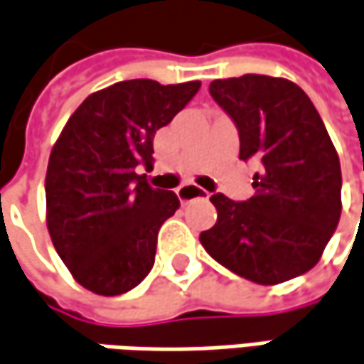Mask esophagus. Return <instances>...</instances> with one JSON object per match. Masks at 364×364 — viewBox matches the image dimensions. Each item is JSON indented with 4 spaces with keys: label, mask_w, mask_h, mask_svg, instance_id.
I'll list each match as a JSON object with an SVG mask.
<instances>
[{
    "label": "esophagus",
    "mask_w": 364,
    "mask_h": 364,
    "mask_svg": "<svg viewBox=\"0 0 364 364\" xmlns=\"http://www.w3.org/2000/svg\"><path fill=\"white\" fill-rule=\"evenodd\" d=\"M177 196L181 199V203H187V201H191V199H198V198H208L210 193L205 191V189H201L198 185H181L179 189H177Z\"/></svg>",
    "instance_id": "1"
}]
</instances>
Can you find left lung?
Here are the masks:
<instances>
[{"label": "left lung", "instance_id": "left-lung-1", "mask_svg": "<svg viewBox=\"0 0 364 364\" xmlns=\"http://www.w3.org/2000/svg\"><path fill=\"white\" fill-rule=\"evenodd\" d=\"M210 95L240 138V159H257L255 196H212L213 228L199 240L232 273L259 285L304 275L320 261L340 220V161L318 109L295 83L242 75L210 83Z\"/></svg>", "mask_w": 364, "mask_h": 364}]
</instances>
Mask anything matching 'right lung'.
<instances>
[{
	"mask_svg": "<svg viewBox=\"0 0 364 364\" xmlns=\"http://www.w3.org/2000/svg\"><path fill=\"white\" fill-rule=\"evenodd\" d=\"M199 87L122 81L91 93L58 136L44 183L46 224L58 257L89 291L122 295L151 273L159 230L181 203L136 168L151 166L156 130Z\"/></svg>",
	"mask_w": 364,
	"mask_h": 364,
	"instance_id": "add662e5",
	"label": "right lung"
}]
</instances>
